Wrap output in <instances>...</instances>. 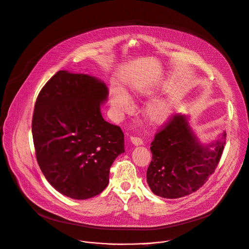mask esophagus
Here are the masks:
<instances>
[{
	"label": "esophagus",
	"mask_w": 249,
	"mask_h": 249,
	"mask_svg": "<svg viewBox=\"0 0 249 249\" xmlns=\"http://www.w3.org/2000/svg\"><path fill=\"white\" fill-rule=\"evenodd\" d=\"M130 140H131V142H132V143L134 144V145H141V144H142V140L141 139V138H138V137H130Z\"/></svg>",
	"instance_id": "esophagus-1"
}]
</instances>
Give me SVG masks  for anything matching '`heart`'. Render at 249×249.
I'll list each match as a JSON object with an SVG mask.
<instances>
[{"mask_svg":"<svg viewBox=\"0 0 249 249\" xmlns=\"http://www.w3.org/2000/svg\"><path fill=\"white\" fill-rule=\"evenodd\" d=\"M110 103L113 109L119 113L127 112L130 109L129 98L122 90L116 89L112 91ZM144 113L146 119L151 124L160 125L170 118L172 113V105L167 99H157L147 105Z\"/></svg>","mask_w":249,"mask_h":249,"instance_id":"obj_1","label":"heart"}]
</instances>
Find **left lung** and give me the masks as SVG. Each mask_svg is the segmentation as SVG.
<instances>
[{"instance_id": "8db88e82", "label": "left lung", "mask_w": 249, "mask_h": 249, "mask_svg": "<svg viewBox=\"0 0 249 249\" xmlns=\"http://www.w3.org/2000/svg\"><path fill=\"white\" fill-rule=\"evenodd\" d=\"M226 132L218 140L202 143L189 123V116L175 114L151 142V162L146 182L164 198H179L197 191L212 175L226 143Z\"/></svg>"}]
</instances>
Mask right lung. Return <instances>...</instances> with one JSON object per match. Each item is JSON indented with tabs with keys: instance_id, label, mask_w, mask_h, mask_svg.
I'll list each match as a JSON object with an SVG mask.
<instances>
[{
	"instance_id": "obj_1",
	"label": "right lung",
	"mask_w": 249,
	"mask_h": 249,
	"mask_svg": "<svg viewBox=\"0 0 249 249\" xmlns=\"http://www.w3.org/2000/svg\"><path fill=\"white\" fill-rule=\"evenodd\" d=\"M107 96L102 80L66 70L38 95L32 119L36 158L52 187L70 198L101 194L113 161L125 151L122 130L101 113Z\"/></svg>"
}]
</instances>
